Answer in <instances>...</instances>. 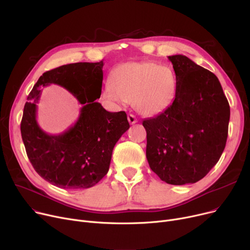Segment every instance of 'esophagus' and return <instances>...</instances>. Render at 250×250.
I'll return each mask as SVG.
<instances>
[{"label": "esophagus", "instance_id": "34e87169", "mask_svg": "<svg viewBox=\"0 0 250 250\" xmlns=\"http://www.w3.org/2000/svg\"><path fill=\"white\" fill-rule=\"evenodd\" d=\"M127 121L130 125H134V124L138 123V120L136 118V116L134 114H130V113L127 115Z\"/></svg>", "mask_w": 250, "mask_h": 250}]
</instances>
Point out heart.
I'll use <instances>...</instances> for the list:
<instances>
[{
  "mask_svg": "<svg viewBox=\"0 0 250 250\" xmlns=\"http://www.w3.org/2000/svg\"><path fill=\"white\" fill-rule=\"evenodd\" d=\"M176 77L173 70L153 62H130L117 67L109 77L103 97L109 101L132 102L143 115L164 111L174 100Z\"/></svg>",
  "mask_w": 250,
  "mask_h": 250,
  "instance_id": "b5f03b06",
  "label": "heart"
}]
</instances>
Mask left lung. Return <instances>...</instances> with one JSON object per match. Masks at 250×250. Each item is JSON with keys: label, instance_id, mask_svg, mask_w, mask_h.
Returning <instances> with one entry per match:
<instances>
[{"label": "left lung", "instance_id": "obj_1", "mask_svg": "<svg viewBox=\"0 0 250 250\" xmlns=\"http://www.w3.org/2000/svg\"><path fill=\"white\" fill-rule=\"evenodd\" d=\"M176 77L175 98L143 122L150 168L169 185L204 178L219 161L228 137L230 106L215 74L182 55L168 57Z\"/></svg>", "mask_w": 250, "mask_h": 250}]
</instances>
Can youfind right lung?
<instances>
[{
	"label": "right lung",
	"mask_w": 250,
	"mask_h": 250,
	"mask_svg": "<svg viewBox=\"0 0 250 250\" xmlns=\"http://www.w3.org/2000/svg\"><path fill=\"white\" fill-rule=\"evenodd\" d=\"M103 61L61 65L41 76L25 103L21 136L35 171L61 188L82 189L95 186L108 172L112 150L129 127L125 111L109 112L100 98ZM57 83L83 104L76 124L60 135H48L36 121L41 88Z\"/></svg>",
	"instance_id": "add662e5"
}]
</instances>
